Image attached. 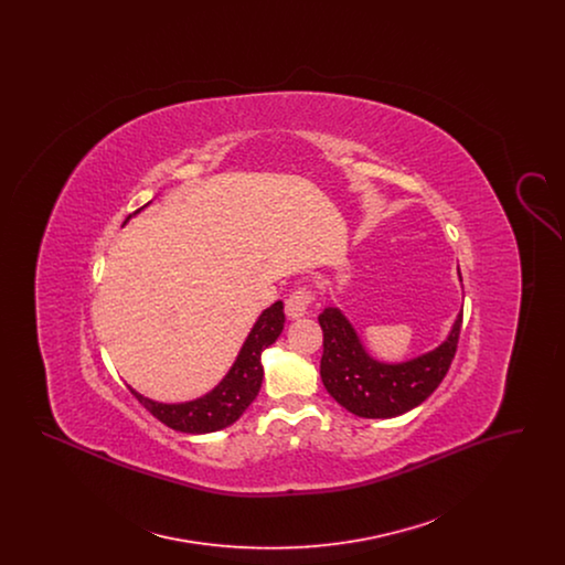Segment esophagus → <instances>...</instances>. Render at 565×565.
<instances>
[{
    "label": "esophagus",
    "mask_w": 565,
    "mask_h": 565,
    "mask_svg": "<svg viewBox=\"0 0 565 565\" xmlns=\"http://www.w3.org/2000/svg\"><path fill=\"white\" fill-rule=\"evenodd\" d=\"M313 300H316V296H313L309 288H305V286L298 288V290H295L292 295L286 298V316L290 320L302 318L309 311V307L313 305Z\"/></svg>",
    "instance_id": "34e87169"
}]
</instances>
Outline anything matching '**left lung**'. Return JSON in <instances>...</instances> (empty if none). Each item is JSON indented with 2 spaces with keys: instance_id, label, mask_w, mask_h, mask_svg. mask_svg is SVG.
Wrapping results in <instances>:
<instances>
[{
  "instance_id": "1",
  "label": "left lung",
  "mask_w": 565,
  "mask_h": 565,
  "mask_svg": "<svg viewBox=\"0 0 565 565\" xmlns=\"http://www.w3.org/2000/svg\"><path fill=\"white\" fill-rule=\"evenodd\" d=\"M461 281V275H459ZM323 353L320 364L328 394L358 417L390 419L419 406L447 375L456 355L461 313L436 350L387 364L364 350L355 328L337 307L320 313Z\"/></svg>"
}]
</instances>
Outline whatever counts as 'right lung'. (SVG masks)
Listing matches in <instances>:
<instances>
[{
	"label": "right lung",
	"mask_w": 565,
	"mask_h": 565,
	"mask_svg": "<svg viewBox=\"0 0 565 565\" xmlns=\"http://www.w3.org/2000/svg\"><path fill=\"white\" fill-rule=\"evenodd\" d=\"M135 214H139V210ZM284 322H286L284 302L277 300L260 313V318L249 330L231 371L212 392H207L196 401L178 404L157 403L141 396L139 392H135L134 387L129 390L139 403L171 430L184 431V434H207V431L228 428L242 417L243 411L256 401L263 385V375H265L260 355L277 341V337L284 330Z\"/></svg>",
	"instance_id": "1"
}]
</instances>
